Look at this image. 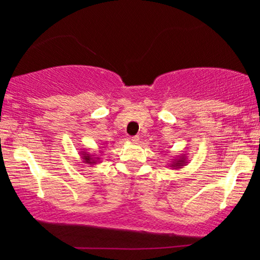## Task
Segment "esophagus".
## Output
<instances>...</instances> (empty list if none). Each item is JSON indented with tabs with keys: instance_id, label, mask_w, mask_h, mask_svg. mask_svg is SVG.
Instances as JSON below:
<instances>
[{
	"instance_id": "obj_1",
	"label": "esophagus",
	"mask_w": 260,
	"mask_h": 260,
	"mask_svg": "<svg viewBox=\"0 0 260 260\" xmlns=\"http://www.w3.org/2000/svg\"><path fill=\"white\" fill-rule=\"evenodd\" d=\"M131 140H132V143H134V144H137V143H139V136H134L131 138Z\"/></svg>"
}]
</instances>
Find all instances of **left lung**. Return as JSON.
Returning <instances> with one entry per match:
<instances>
[{
  "mask_svg": "<svg viewBox=\"0 0 260 260\" xmlns=\"http://www.w3.org/2000/svg\"><path fill=\"white\" fill-rule=\"evenodd\" d=\"M187 156L186 154H182L180 156H177L176 159H174L171 161V164H169V168H172L175 170H180L183 168V166L187 165Z\"/></svg>",
  "mask_w": 260,
  "mask_h": 260,
  "instance_id": "8db88e82",
  "label": "left lung"
}]
</instances>
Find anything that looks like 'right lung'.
<instances>
[{
	"label": "right lung",
	"mask_w": 260,
	"mask_h": 260,
	"mask_svg": "<svg viewBox=\"0 0 260 260\" xmlns=\"http://www.w3.org/2000/svg\"><path fill=\"white\" fill-rule=\"evenodd\" d=\"M80 155H82V160L84 164H88V165H96V164L100 162V157L99 156H95V155H90L89 153H86L85 150L80 151Z\"/></svg>",
	"instance_id": "right-lung-1"
}]
</instances>
